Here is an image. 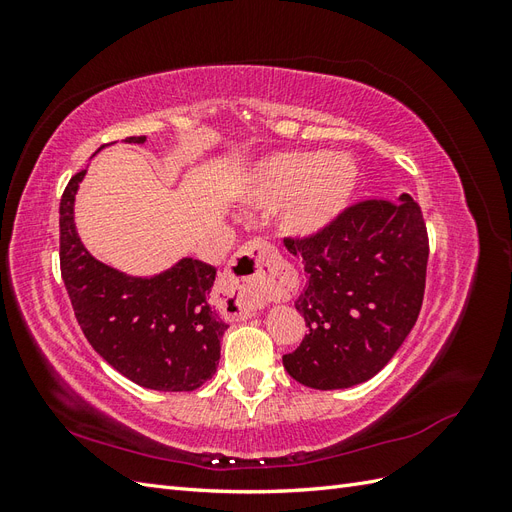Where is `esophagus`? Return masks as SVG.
Segmentation results:
<instances>
[{"label": "esophagus", "instance_id": "obj_1", "mask_svg": "<svg viewBox=\"0 0 512 512\" xmlns=\"http://www.w3.org/2000/svg\"><path fill=\"white\" fill-rule=\"evenodd\" d=\"M277 267H280V254L271 243L265 239L245 243L228 262V269L218 284V294H222L218 307L222 314L245 320L254 316L267 299L277 297L280 292Z\"/></svg>", "mask_w": 512, "mask_h": 512}]
</instances>
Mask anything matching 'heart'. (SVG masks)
<instances>
[{
    "label": "heart",
    "mask_w": 512,
    "mask_h": 512,
    "mask_svg": "<svg viewBox=\"0 0 512 512\" xmlns=\"http://www.w3.org/2000/svg\"><path fill=\"white\" fill-rule=\"evenodd\" d=\"M354 188L356 168L344 156L282 153L260 164L250 200L258 207L284 203L282 232L303 239L327 228L348 207Z\"/></svg>",
    "instance_id": "heart-1"
}]
</instances>
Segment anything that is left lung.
<instances>
[{
	"label": "left lung",
	"mask_w": 512,
	"mask_h": 512,
	"mask_svg": "<svg viewBox=\"0 0 512 512\" xmlns=\"http://www.w3.org/2000/svg\"><path fill=\"white\" fill-rule=\"evenodd\" d=\"M288 241L307 273L294 307L309 333L284 354L286 371L318 391L374 378L423 305L429 239L421 207L410 194L361 200L316 235Z\"/></svg>",
	"instance_id": "left-lung-1"
}]
</instances>
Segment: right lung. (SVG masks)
<instances>
[{
  "instance_id": "right-lung-1",
  "label": "right lung",
  "mask_w": 512,
  "mask_h": 512,
  "mask_svg": "<svg viewBox=\"0 0 512 512\" xmlns=\"http://www.w3.org/2000/svg\"><path fill=\"white\" fill-rule=\"evenodd\" d=\"M145 141L126 138L138 145ZM85 173L70 179L59 203V265L87 342L145 389H198L218 369L220 339L228 329L209 305L215 267L181 258L153 277H132L96 260L74 226V196Z\"/></svg>"
}]
</instances>
